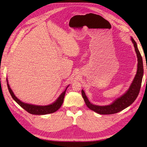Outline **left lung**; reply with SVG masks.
<instances>
[{
    "label": "left lung",
    "instance_id": "8db88e82",
    "mask_svg": "<svg viewBox=\"0 0 147 147\" xmlns=\"http://www.w3.org/2000/svg\"><path fill=\"white\" fill-rule=\"evenodd\" d=\"M135 52L138 57V70L128 90L121 97L115 99L111 104L106 106H98L91 104L88 99L84 91L82 90V95L86 105L91 110L100 114H113L119 113L132 104L140 93L144 74L143 61L141 53L139 51L136 42L132 37Z\"/></svg>",
    "mask_w": 147,
    "mask_h": 147
}]
</instances>
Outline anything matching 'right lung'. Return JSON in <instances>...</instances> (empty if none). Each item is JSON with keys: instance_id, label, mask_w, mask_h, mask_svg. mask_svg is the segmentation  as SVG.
<instances>
[{"instance_id": "add662e5", "label": "right lung", "mask_w": 147, "mask_h": 147, "mask_svg": "<svg viewBox=\"0 0 147 147\" xmlns=\"http://www.w3.org/2000/svg\"><path fill=\"white\" fill-rule=\"evenodd\" d=\"M7 88H8L9 93L11 96L12 97V98L15 101V102H16L18 104H19L22 109H24L28 113L32 114H35V115H44V114L53 113L54 112L57 111L61 107L62 104L63 103L65 92L68 88L67 86L65 90L61 94V95L58 97V98L57 99V101L55 102H53V104L49 105L39 106V105L28 104L21 102L20 100H19L16 96H15L7 82Z\"/></svg>"}]
</instances>
